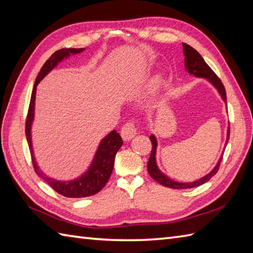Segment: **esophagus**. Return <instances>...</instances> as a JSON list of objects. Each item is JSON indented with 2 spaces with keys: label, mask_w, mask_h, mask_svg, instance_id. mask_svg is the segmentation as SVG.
Wrapping results in <instances>:
<instances>
[{
  "label": "esophagus",
  "mask_w": 253,
  "mask_h": 253,
  "mask_svg": "<svg viewBox=\"0 0 253 253\" xmlns=\"http://www.w3.org/2000/svg\"><path fill=\"white\" fill-rule=\"evenodd\" d=\"M136 133H137V126H136L135 122L129 121L122 127L121 135H122V138L125 141L131 140V139L135 137Z\"/></svg>",
  "instance_id": "1"
}]
</instances>
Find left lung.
Wrapping results in <instances>:
<instances>
[{
    "mask_svg": "<svg viewBox=\"0 0 253 253\" xmlns=\"http://www.w3.org/2000/svg\"><path fill=\"white\" fill-rule=\"evenodd\" d=\"M182 51H184V55H185V66H186L187 72L196 77L208 79L209 82L217 89L219 94H221V96H222V99L224 100L225 103H226V90H225L224 84H222L221 79L216 76V74L214 73L211 68H210V66L206 62H204L202 56L199 54V53L195 49H193V47H191L190 45H188L186 43H182ZM229 131H230V127H228V130H227V141L226 142H228V139H229ZM150 140H151V143H152V150H151V154H150L149 162H148L149 175L151 176L155 181H158L159 184L163 185L165 187L173 188V189H187V188L198 187L200 185H203L204 182L209 181L214 175L217 173L219 169V165H221V162H222L223 154H222V157L219 158L215 168L210 171L208 175L202 177V178L198 179L196 181H192V182L175 181L173 179L169 178L168 176L164 175L162 171L159 169L158 165H157V160H155V153H157V146H158L157 138H155L153 135H151L150 136Z\"/></svg>",
    "mask_w": 253,
    "mask_h": 253,
    "instance_id": "obj_1",
    "label": "left lung"
}]
</instances>
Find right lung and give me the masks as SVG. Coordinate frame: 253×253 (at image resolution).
<instances>
[{"label":"right lung","instance_id":"right-lung-1","mask_svg":"<svg viewBox=\"0 0 253 253\" xmlns=\"http://www.w3.org/2000/svg\"><path fill=\"white\" fill-rule=\"evenodd\" d=\"M83 51L84 49H61L53 53L49 60L44 63V65L42 66L39 75H38V77L36 78V83L34 84V89H32L31 93L28 114H27L26 118V137L27 141H28L32 165H34L35 171L37 175H39L41 178L46 182L47 185L52 187L53 190H55L57 193H60V195L67 198H84L98 193L102 188L106 185L107 180L110 179L113 168H114L115 155L123 144V139L120 136V133L116 130H112L109 135L101 140L89 169L85 171L84 175L74 180L61 181L50 178V177H47L42 173L36 163V160L34 157V150H32L31 143V125L35 115V100L37 85L45 77V75L51 72L58 63L64 60V58L68 57L71 54H77V53H80Z\"/></svg>","mask_w":253,"mask_h":253}]
</instances>
